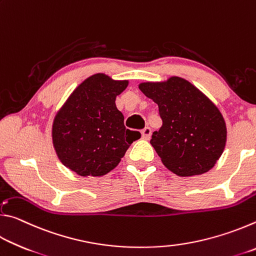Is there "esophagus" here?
<instances>
[{"label":"esophagus","instance_id":"34e87169","mask_svg":"<svg viewBox=\"0 0 256 256\" xmlns=\"http://www.w3.org/2000/svg\"><path fill=\"white\" fill-rule=\"evenodd\" d=\"M141 134H142V138H144V140H149L151 136V128L149 126L144 128V130H142Z\"/></svg>","mask_w":256,"mask_h":256}]
</instances>
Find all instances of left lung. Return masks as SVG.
Wrapping results in <instances>:
<instances>
[{
    "mask_svg": "<svg viewBox=\"0 0 256 256\" xmlns=\"http://www.w3.org/2000/svg\"><path fill=\"white\" fill-rule=\"evenodd\" d=\"M138 89L158 105L162 125L152 133L150 144L164 166L182 177L209 172L227 141L226 123L218 107L180 76L142 82Z\"/></svg>",
    "mask_w": 256,
    "mask_h": 256,
    "instance_id": "1",
    "label": "left lung"
}]
</instances>
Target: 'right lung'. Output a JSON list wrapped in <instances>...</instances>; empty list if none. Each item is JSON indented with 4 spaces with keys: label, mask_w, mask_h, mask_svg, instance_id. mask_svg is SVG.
Segmentation results:
<instances>
[{
    "label": "right lung",
    "mask_w": 256,
    "mask_h": 256,
    "mask_svg": "<svg viewBox=\"0 0 256 256\" xmlns=\"http://www.w3.org/2000/svg\"><path fill=\"white\" fill-rule=\"evenodd\" d=\"M128 84V80L96 73L81 82L56 112L52 126L55 152L76 174L106 175L140 138V132L124 126V116L115 104Z\"/></svg>",
    "instance_id": "obj_1"
}]
</instances>
